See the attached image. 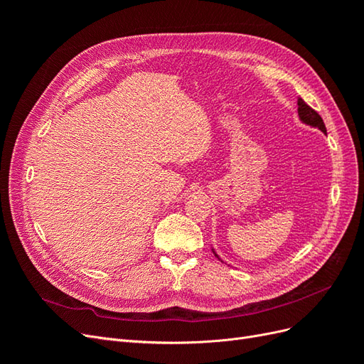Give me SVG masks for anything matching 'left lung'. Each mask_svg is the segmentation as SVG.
<instances>
[{
    "mask_svg": "<svg viewBox=\"0 0 364 364\" xmlns=\"http://www.w3.org/2000/svg\"><path fill=\"white\" fill-rule=\"evenodd\" d=\"M297 115H299V119L302 121L304 124H308V126H311V127H317L318 130L323 132V134H326V127H325V123H323L322 117L318 115L314 111V109H311L310 106H308L302 100V98H297ZM213 252H214V255L220 259V257L217 255L214 249H213Z\"/></svg>",
    "mask_w": 364,
    "mask_h": 364,
    "instance_id": "obj_1",
    "label": "left lung"
}]
</instances>
